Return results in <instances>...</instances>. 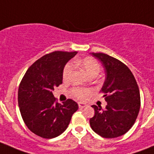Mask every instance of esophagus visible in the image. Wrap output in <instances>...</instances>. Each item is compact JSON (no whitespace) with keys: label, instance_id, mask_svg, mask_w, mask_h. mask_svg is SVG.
<instances>
[{"label":"esophagus","instance_id":"esophagus-1","mask_svg":"<svg viewBox=\"0 0 154 154\" xmlns=\"http://www.w3.org/2000/svg\"><path fill=\"white\" fill-rule=\"evenodd\" d=\"M78 105H79L80 109H83V108L87 107V106H88V105H87L86 103H84V102H79L78 103Z\"/></svg>","mask_w":154,"mask_h":154}]
</instances>
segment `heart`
<instances>
[{
    "label": "heart",
    "mask_w": 154,
    "mask_h": 154,
    "mask_svg": "<svg viewBox=\"0 0 154 154\" xmlns=\"http://www.w3.org/2000/svg\"><path fill=\"white\" fill-rule=\"evenodd\" d=\"M76 65H79L82 68V69L86 73L88 76L90 75H97L101 70V67L99 63L96 60H94L91 57H85L83 59H78L74 61ZM73 70V65L72 63H68L65 65L63 70V77L64 79H68L70 77V75ZM89 90L85 89H81V88H75L72 90V94L76 97L80 99L85 98L89 94Z\"/></svg>",
    "instance_id": "obj_1"
}]
</instances>
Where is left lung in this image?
I'll return each mask as SVG.
<instances>
[{"label":"left lung","mask_w":154,"mask_h":154,"mask_svg":"<svg viewBox=\"0 0 154 154\" xmlns=\"http://www.w3.org/2000/svg\"><path fill=\"white\" fill-rule=\"evenodd\" d=\"M102 64L105 80L101 91L107 105H94L95 114L89 124L95 133L106 138L122 136L134 125L138 115L141 98L134 76L126 65L105 53H91Z\"/></svg>","instance_id":"left-lung-1"}]
</instances>
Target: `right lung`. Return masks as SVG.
<instances>
[{
    "instance_id": "obj_1",
    "label": "right lung",
    "mask_w": 154,
    "mask_h": 154,
    "mask_svg": "<svg viewBox=\"0 0 154 154\" xmlns=\"http://www.w3.org/2000/svg\"><path fill=\"white\" fill-rule=\"evenodd\" d=\"M77 52L55 51L35 61L25 72L18 89V105L23 121L30 131L50 139L65 132L77 102L68 99L56 102L54 87L62 84L63 70Z\"/></svg>"
}]
</instances>
